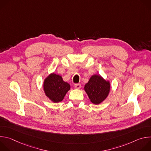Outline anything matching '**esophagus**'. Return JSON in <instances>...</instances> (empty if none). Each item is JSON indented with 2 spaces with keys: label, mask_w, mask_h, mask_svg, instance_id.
<instances>
[{
  "label": "esophagus",
  "mask_w": 151,
  "mask_h": 151,
  "mask_svg": "<svg viewBox=\"0 0 151 151\" xmlns=\"http://www.w3.org/2000/svg\"><path fill=\"white\" fill-rule=\"evenodd\" d=\"M74 86H75V88L76 89H79L81 88V85L80 83H75Z\"/></svg>",
  "instance_id": "34e87169"
}]
</instances>
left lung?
I'll list each match as a JSON object with an SVG mask.
<instances>
[{"label": "left lung", "instance_id": "obj_1", "mask_svg": "<svg viewBox=\"0 0 151 151\" xmlns=\"http://www.w3.org/2000/svg\"><path fill=\"white\" fill-rule=\"evenodd\" d=\"M84 89L91 101L98 104L108 96L110 91V83L104 80L100 75H93L88 82L85 85Z\"/></svg>", "mask_w": 151, "mask_h": 151}]
</instances>
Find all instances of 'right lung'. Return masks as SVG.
I'll use <instances>...</instances> for the list:
<instances>
[{"mask_svg":"<svg viewBox=\"0 0 151 151\" xmlns=\"http://www.w3.org/2000/svg\"><path fill=\"white\" fill-rule=\"evenodd\" d=\"M70 88L68 83L63 81L61 76L54 73L48 76L44 83L46 96L55 103L62 101Z\"/></svg>","mask_w":151,"mask_h":151,"instance_id":"right-lung-1","label":"right lung"}]
</instances>
